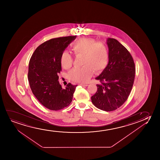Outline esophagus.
Masks as SVG:
<instances>
[{
  "label": "esophagus",
  "mask_w": 160,
  "mask_h": 160,
  "mask_svg": "<svg viewBox=\"0 0 160 160\" xmlns=\"http://www.w3.org/2000/svg\"><path fill=\"white\" fill-rule=\"evenodd\" d=\"M79 85L82 86H88V83H80Z\"/></svg>",
  "instance_id": "34e87169"
}]
</instances>
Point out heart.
Returning <instances> with one entry per match:
<instances>
[{
  "label": "heart",
  "mask_w": 160,
  "mask_h": 160,
  "mask_svg": "<svg viewBox=\"0 0 160 160\" xmlns=\"http://www.w3.org/2000/svg\"><path fill=\"white\" fill-rule=\"evenodd\" d=\"M77 58L82 57L80 68H74L69 77L70 80L80 83L87 82L94 72L99 74L107 66L109 53L107 46L101 42H97L90 38H82L75 42L71 47ZM74 59L67 52H63L61 56V66L65 69H69Z\"/></svg>",
  "instance_id": "heart-1"
}]
</instances>
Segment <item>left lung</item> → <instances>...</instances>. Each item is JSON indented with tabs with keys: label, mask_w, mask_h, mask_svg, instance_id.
<instances>
[{
	"label": "left lung",
	"mask_w": 160,
	"mask_h": 160,
	"mask_svg": "<svg viewBox=\"0 0 160 160\" xmlns=\"http://www.w3.org/2000/svg\"><path fill=\"white\" fill-rule=\"evenodd\" d=\"M109 59L107 67L96 79V93L91 97L93 105L105 112L120 107L127 101L133 85L136 68L133 57L125 46L114 38H108Z\"/></svg>",
	"instance_id": "obj_1"
}]
</instances>
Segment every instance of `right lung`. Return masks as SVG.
I'll use <instances>...</instances> for the list:
<instances>
[{
	"label": "right lung",
	"mask_w": 160,
	"mask_h": 160,
	"mask_svg": "<svg viewBox=\"0 0 160 160\" xmlns=\"http://www.w3.org/2000/svg\"><path fill=\"white\" fill-rule=\"evenodd\" d=\"M76 36L53 38L38 46L29 63V83L33 94L45 107L59 110L69 105L77 85L63 88L58 80L62 70L61 56Z\"/></svg>",
	"instance_id": "obj_1"
}]
</instances>
